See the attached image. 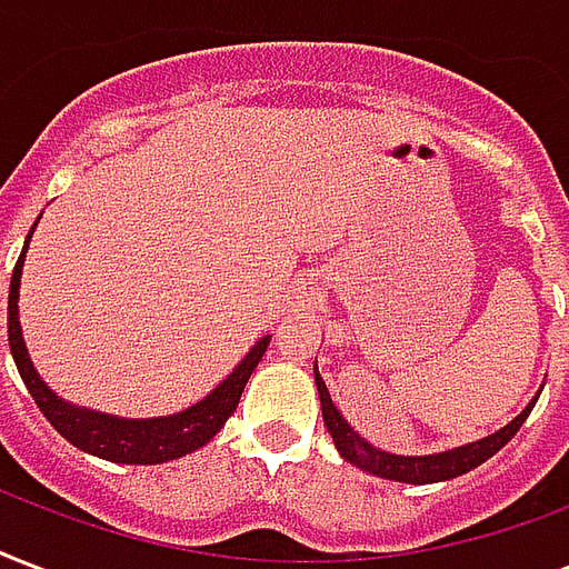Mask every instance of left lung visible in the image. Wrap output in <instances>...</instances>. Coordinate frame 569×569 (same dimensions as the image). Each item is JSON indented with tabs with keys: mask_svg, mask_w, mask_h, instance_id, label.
Segmentation results:
<instances>
[{
	"mask_svg": "<svg viewBox=\"0 0 569 569\" xmlns=\"http://www.w3.org/2000/svg\"><path fill=\"white\" fill-rule=\"evenodd\" d=\"M316 388H319V400H322L325 427L331 432L333 445H337V450L342 453V459H349L352 466L363 468V471H370V475L385 477V480H400V483H439V480H450V477L466 475V471L477 468L480 462H487L492 453H498L507 441L513 439L537 402H528L526 411H522L519 418H513L505 429H498V432H492L487 439L471 441V445H462V448L457 450H445V453H436V457H397V453H385V450L367 445V441L342 420V415L331 402V393L325 388V381L319 372H316Z\"/></svg>",
	"mask_w": 569,
	"mask_h": 569,
	"instance_id": "left-lung-1",
	"label": "left lung"
}]
</instances>
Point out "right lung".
<instances>
[{"label":"right lung","instance_id":"right-lung-1","mask_svg":"<svg viewBox=\"0 0 569 569\" xmlns=\"http://www.w3.org/2000/svg\"><path fill=\"white\" fill-rule=\"evenodd\" d=\"M32 229H29V238H32ZM29 238H26V244H29ZM23 256L26 247L20 259H17L14 274H11V289H8V346H11L20 379L26 381V388L32 393L34 406L43 411V418L53 423L62 439L71 441L73 448L92 453V457L124 462V466H158V462L184 457L190 450L202 448V445L214 439L217 429L223 427L229 415L236 411L250 372L256 370V363L262 361V355L268 349V337L256 342L253 349L247 352L244 361L232 370V376L220 381L206 400L190 406L181 415L151 420H124L98 415V411L77 409V406H68V402L59 400L53 390L43 385L41 376L34 372L32 361H29V355H26L23 333H20V322H17V289H20Z\"/></svg>","mask_w":569,"mask_h":569}]
</instances>
